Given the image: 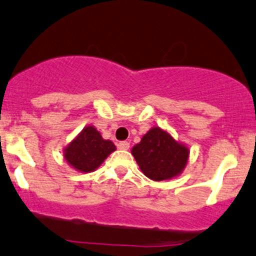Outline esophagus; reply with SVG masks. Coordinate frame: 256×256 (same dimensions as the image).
I'll return each mask as SVG.
<instances>
[{
	"label": "esophagus",
	"instance_id": "esophagus-1",
	"mask_svg": "<svg viewBox=\"0 0 256 256\" xmlns=\"http://www.w3.org/2000/svg\"><path fill=\"white\" fill-rule=\"evenodd\" d=\"M129 146H130V144H129L128 142H118V148H120V150H128Z\"/></svg>",
	"mask_w": 256,
	"mask_h": 256
}]
</instances>
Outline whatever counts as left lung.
<instances>
[{
  "label": "left lung",
  "mask_w": 256,
  "mask_h": 256,
  "mask_svg": "<svg viewBox=\"0 0 256 256\" xmlns=\"http://www.w3.org/2000/svg\"><path fill=\"white\" fill-rule=\"evenodd\" d=\"M140 170L152 180H171L183 171L188 161V148L176 142L158 127L150 129L132 149Z\"/></svg>",
  "instance_id": "8db88e82"
}]
</instances>
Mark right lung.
<instances>
[{"instance_id":"add662e5","label":"right lung","mask_w":256,"mask_h":256,"mask_svg":"<svg viewBox=\"0 0 256 256\" xmlns=\"http://www.w3.org/2000/svg\"><path fill=\"white\" fill-rule=\"evenodd\" d=\"M114 150L116 146L111 140L102 139L101 134L89 126L66 148L64 158L78 171L92 172Z\"/></svg>"}]
</instances>
